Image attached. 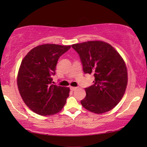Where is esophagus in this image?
Wrapping results in <instances>:
<instances>
[{"mask_svg": "<svg viewBox=\"0 0 147 147\" xmlns=\"http://www.w3.org/2000/svg\"><path fill=\"white\" fill-rule=\"evenodd\" d=\"M76 88H76V87H70V89L71 91H74Z\"/></svg>", "mask_w": 147, "mask_h": 147, "instance_id": "34e87169", "label": "esophagus"}]
</instances>
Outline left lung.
Instances as JSON below:
<instances>
[{"mask_svg": "<svg viewBox=\"0 0 147 147\" xmlns=\"http://www.w3.org/2000/svg\"><path fill=\"white\" fill-rule=\"evenodd\" d=\"M71 47L78 54L86 74H93V84L85 88L81 100L84 108L97 114L117 106L125 93L128 73L125 62L113 47L102 41H90Z\"/></svg>", "mask_w": 147, "mask_h": 147, "instance_id": "8db88e82", "label": "left lung"}]
</instances>
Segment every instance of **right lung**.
Instances as JSON below:
<instances>
[{
    "label": "right lung",
    "mask_w": 147,
    "mask_h": 147,
    "mask_svg": "<svg viewBox=\"0 0 147 147\" xmlns=\"http://www.w3.org/2000/svg\"><path fill=\"white\" fill-rule=\"evenodd\" d=\"M71 46L45 44L32 49L22 60L17 86L24 102L40 115L60 111L69 96L70 89L52 84L58 59Z\"/></svg>",
    "instance_id": "1"
}]
</instances>
